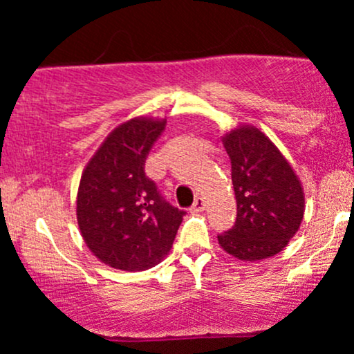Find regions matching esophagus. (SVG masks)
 <instances>
[{
	"mask_svg": "<svg viewBox=\"0 0 354 354\" xmlns=\"http://www.w3.org/2000/svg\"><path fill=\"white\" fill-rule=\"evenodd\" d=\"M205 200L203 198H196L193 203V206H191V213H201V211H205Z\"/></svg>",
	"mask_w": 354,
	"mask_h": 354,
	"instance_id": "34e87169",
	"label": "esophagus"
}]
</instances>
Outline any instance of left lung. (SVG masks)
Listing matches in <instances>:
<instances>
[{"instance_id": "8db88e82", "label": "left lung", "mask_w": 354, "mask_h": 354, "mask_svg": "<svg viewBox=\"0 0 354 354\" xmlns=\"http://www.w3.org/2000/svg\"><path fill=\"white\" fill-rule=\"evenodd\" d=\"M231 160L236 221L218 234L226 253L256 261L283 250L301 225L303 188L279 149L253 126L223 136Z\"/></svg>"}]
</instances>
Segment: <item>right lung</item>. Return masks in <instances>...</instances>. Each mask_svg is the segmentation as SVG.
<instances>
[{"mask_svg":"<svg viewBox=\"0 0 354 354\" xmlns=\"http://www.w3.org/2000/svg\"><path fill=\"white\" fill-rule=\"evenodd\" d=\"M166 121L135 118L118 126L91 158L80 181L76 216L81 236L104 265L143 271L171 250L183 211L146 176L149 149Z\"/></svg>","mask_w":354,"mask_h":354,"instance_id":"obj_1","label":"right lung"}]
</instances>
